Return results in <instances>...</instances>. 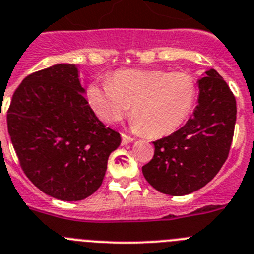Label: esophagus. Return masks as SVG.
I'll return each mask as SVG.
<instances>
[{"label":"esophagus","mask_w":254,"mask_h":254,"mask_svg":"<svg viewBox=\"0 0 254 254\" xmlns=\"http://www.w3.org/2000/svg\"><path fill=\"white\" fill-rule=\"evenodd\" d=\"M133 141H134L133 137H129L127 136V134L122 133V145H127V143H131L133 142Z\"/></svg>","instance_id":"obj_1"}]
</instances>
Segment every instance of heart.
Segmentation results:
<instances>
[{
    "label": "heart",
    "mask_w": 254,
    "mask_h": 254,
    "mask_svg": "<svg viewBox=\"0 0 254 254\" xmlns=\"http://www.w3.org/2000/svg\"><path fill=\"white\" fill-rule=\"evenodd\" d=\"M196 97L192 75L165 69H121L87 89L88 102L103 122H118L132 106L133 128L150 137L180 128L191 115Z\"/></svg>",
    "instance_id": "1"
}]
</instances>
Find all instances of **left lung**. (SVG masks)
I'll list each match as a JSON object with an SVG mask.
<instances>
[{
    "instance_id": "obj_1",
    "label": "left lung",
    "mask_w": 254,
    "mask_h": 254,
    "mask_svg": "<svg viewBox=\"0 0 254 254\" xmlns=\"http://www.w3.org/2000/svg\"><path fill=\"white\" fill-rule=\"evenodd\" d=\"M191 117L170 136L153 142L155 153L142 167L146 180L171 196L191 194L219 173L228 159L237 120L233 93L217 70L199 79Z\"/></svg>"
}]
</instances>
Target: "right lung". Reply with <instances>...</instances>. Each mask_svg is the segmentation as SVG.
I'll list each match as a JSON object with an SVG mask.
<instances>
[{
    "label": "right lung",
    "instance_id": "add662e5",
    "mask_svg": "<svg viewBox=\"0 0 254 254\" xmlns=\"http://www.w3.org/2000/svg\"><path fill=\"white\" fill-rule=\"evenodd\" d=\"M74 64L35 71L15 90L7 128L21 167L36 188L65 201L90 196L102 185L107 161L121 145L83 94Z\"/></svg>",
    "mask_w": 254,
    "mask_h": 254
}]
</instances>
